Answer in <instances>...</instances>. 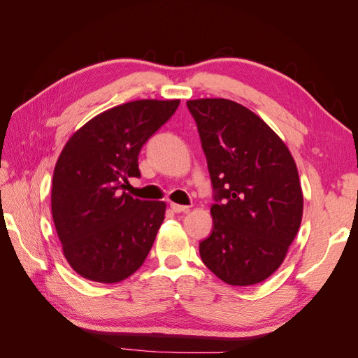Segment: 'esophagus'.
Returning a JSON list of instances; mask_svg holds the SVG:
<instances>
[{"label":"esophagus","instance_id":"1","mask_svg":"<svg viewBox=\"0 0 358 358\" xmlns=\"http://www.w3.org/2000/svg\"><path fill=\"white\" fill-rule=\"evenodd\" d=\"M170 208H171V210L175 212V213L188 212V210H189V206H182V204H176V203H171Z\"/></svg>","mask_w":358,"mask_h":358}]
</instances>
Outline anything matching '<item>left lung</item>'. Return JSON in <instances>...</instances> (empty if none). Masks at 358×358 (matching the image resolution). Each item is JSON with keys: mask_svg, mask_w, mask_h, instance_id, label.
<instances>
[{"mask_svg": "<svg viewBox=\"0 0 358 358\" xmlns=\"http://www.w3.org/2000/svg\"><path fill=\"white\" fill-rule=\"evenodd\" d=\"M213 187L212 234L200 257L230 285L263 282L299 231L303 194L288 148L262 117L225 99L187 101Z\"/></svg>", "mask_w": 358, "mask_h": 358, "instance_id": "1", "label": "left lung"}]
</instances>
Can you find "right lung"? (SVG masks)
I'll return each mask as SVG.
<instances>
[{"instance_id":"right-lung-1","label":"right lung","mask_w":358,"mask_h":358,"mask_svg":"<svg viewBox=\"0 0 358 358\" xmlns=\"http://www.w3.org/2000/svg\"><path fill=\"white\" fill-rule=\"evenodd\" d=\"M179 100L129 101L92 117L64 146L52 180V216L76 273L103 284L145 263L166 203L122 191L140 178V149L176 112Z\"/></svg>"}]
</instances>
